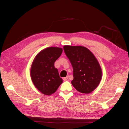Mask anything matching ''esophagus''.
<instances>
[{"label": "esophagus", "instance_id": "1", "mask_svg": "<svg viewBox=\"0 0 129 129\" xmlns=\"http://www.w3.org/2000/svg\"><path fill=\"white\" fill-rule=\"evenodd\" d=\"M68 79V76H67V77H64V78H63V80H64V81H67Z\"/></svg>", "mask_w": 129, "mask_h": 129}]
</instances>
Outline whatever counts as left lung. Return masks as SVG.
Wrapping results in <instances>:
<instances>
[{
  "label": "left lung",
  "mask_w": 129,
  "mask_h": 129,
  "mask_svg": "<svg viewBox=\"0 0 129 129\" xmlns=\"http://www.w3.org/2000/svg\"><path fill=\"white\" fill-rule=\"evenodd\" d=\"M63 48L73 67L72 85L80 93H91L99 85L102 77L97 60L84 47L65 45Z\"/></svg>",
  "instance_id": "8db88e82"
}]
</instances>
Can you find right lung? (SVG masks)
I'll return each instance as SVG.
<instances>
[{"label":"right lung","instance_id":"1","mask_svg":"<svg viewBox=\"0 0 129 129\" xmlns=\"http://www.w3.org/2000/svg\"><path fill=\"white\" fill-rule=\"evenodd\" d=\"M62 52L58 47H49L37 54L30 70V77L34 85L45 95H51L62 83L54 62Z\"/></svg>","mask_w":129,"mask_h":129}]
</instances>
